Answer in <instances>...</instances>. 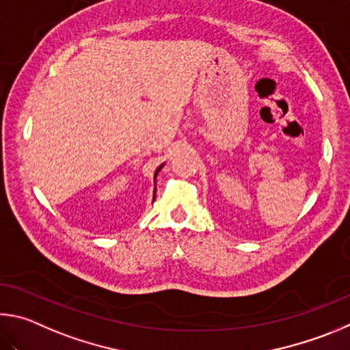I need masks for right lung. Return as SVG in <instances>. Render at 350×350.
<instances>
[{
	"instance_id": "obj_1",
	"label": "right lung",
	"mask_w": 350,
	"mask_h": 350,
	"mask_svg": "<svg viewBox=\"0 0 350 350\" xmlns=\"http://www.w3.org/2000/svg\"><path fill=\"white\" fill-rule=\"evenodd\" d=\"M161 167H163V165H159V167H158V169H157V172H155V178H157V175H158V172H159V170H161ZM153 200H155V198H153Z\"/></svg>"
}]
</instances>
